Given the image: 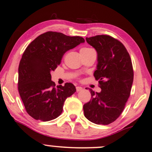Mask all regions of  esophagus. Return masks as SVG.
Returning a JSON list of instances; mask_svg holds the SVG:
<instances>
[{
  "mask_svg": "<svg viewBox=\"0 0 152 152\" xmlns=\"http://www.w3.org/2000/svg\"><path fill=\"white\" fill-rule=\"evenodd\" d=\"M76 92H80L83 90V88L80 87V86H77V87H76Z\"/></svg>",
  "mask_w": 152,
  "mask_h": 152,
  "instance_id": "esophagus-1",
  "label": "esophagus"
}]
</instances>
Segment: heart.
Listing matches in <instances>:
<instances>
[{
    "label": "heart",
    "instance_id": "b5f03b06",
    "mask_svg": "<svg viewBox=\"0 0 152 152\" xmlns=\"http://www.w3.org/2000/svg\"><path fill=\"white\" fill-rule=\"evenodd\" d=\"M91 48H82L80 50V51H86V50H90Z\"/></svg>",
    "mask_w": 152,
    "mask_h": 152
}]
</instances>
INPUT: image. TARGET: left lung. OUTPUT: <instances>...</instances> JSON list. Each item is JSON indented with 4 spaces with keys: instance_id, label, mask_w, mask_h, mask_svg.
<instances>
[{
    "instance_id": "left-lung-1",
    "label": "left lung",
    "mask_w": 152,
    "mask_h": 152,
    "mask_svg": "<svg viewBox=\"0 0 152 152\" xmlns=\"http://www.w3.org/2000/svg\"><path fill=\"white\" fill-rule=\"evenodd\" d=\"M97 53V70L100 93L90 89L92 98L83 105L84 115L95 124L108 125L121 114L130 95L133 69L129 53L121 42L108 35L86 38Z\"/></svg>"
}]
</instances>
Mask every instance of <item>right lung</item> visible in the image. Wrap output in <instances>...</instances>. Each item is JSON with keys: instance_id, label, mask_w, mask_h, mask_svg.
I'll return each mask as SVG.
<instances>
[{"instance_id": "1", "label": "right lung", "mask_w": 152, "mask_h": 152, "mask_svg": "<svg viewBox=\"0 0 152 152\" xmlns=\"http://www.w3.org/2000/svg\"><path fill=\"white\" fill-rule=\"evenodd\" d=\"M84 42L80 36L48 31L27 46L19 65L18 90L32 118L48 121L62 114L64 101L76 92V88L71 83L56 88L50 72L60 64L66 51Z\"/></svg>"}]
</instances>
